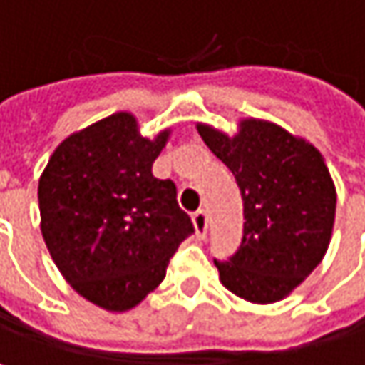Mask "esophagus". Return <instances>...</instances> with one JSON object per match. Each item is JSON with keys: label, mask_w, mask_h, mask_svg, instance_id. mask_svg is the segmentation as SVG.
<instances>
[{"label": "esophagus", "mask_w": 365, "mask_h": 365, "mask_svg": "<svg viewBox=\"0 0 365 365\" xmlns=\"http://www.w3.org/2000/svg\"><path fill=\"white\" fill-rule=\"evenodd\" d=\"M192 224H194V232H196V239H205L207 237V228H209V215L207 211H196L192 215Z\"/></svg>", "instance_id": "esophagus-1"}]
</instances>
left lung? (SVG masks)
<instances>
[{"mask_svg": "<svg viewBox=\"0 0 365 365\" xmlns=\"http://www.w3.org/2000/svg\"><path fill=\"white\" fill-rule=\"evenodd\" d=\"M207 148L232 171L243 198V241L215 262L235 296L272 304L289 296L328 252L336 187L319 150L268 120L245 118L237 135L196 124Z\"/></svg>", "mask_w": 365, "mask_h": 365, "instance_id": "1", "label": "left lung"}]
</instances>
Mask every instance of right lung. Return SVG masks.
Returning a JSON list of instances; mask_svg holds the SVG:
<instances>
[{
    "label": "right lung",
    "mask_w": 365,
    "mask_h": 365,
    "mask_svg": "<svg viewBox=\"0 0 365 365\" xmlns=\"http://www.w3.org/2000/svg\"><path fill=\"white\" fill-rule=\"evenodd\" d=\"M169 135L148 139L133 113L118 111L63 139L39 178L41 237L56 268L111 313L154 292L194 232L175 183L152 175Z\"/></svg>",
    "instance_id": "1"
}]
</instances>
